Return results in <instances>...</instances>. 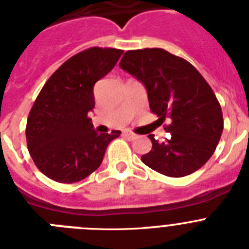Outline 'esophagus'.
Wrapping results in <instances>:
<instances>
[{
    "label": "esophagus",
    "mask_w": 249,
    "mask_h": 249,
    "mask_svg": "<svg viewBox=\"0 0 249 249\" xmlns=\"http://www.w3.org/2000/svg\"><path fill=\"white\" fill-rule=\"evenodd\" d=\"M123 136H124V137H126L127 140H129V141H133V140H136V138H137V135H135V133H133V132H131V131H124V132H123Z\"/></svg>",
    "instance_id": "esophagus-1"
}]
</instances>
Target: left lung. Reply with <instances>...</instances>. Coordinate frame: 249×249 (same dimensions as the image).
<instances>
[{
    "label": "left lung",
    "instance_id": "1",
    "mask_svg": "<svg viewBox=\"0 0 249 249\" xmlns=\"http://www.w3.org/2000/svg\"><path fill=\"white\" fill-rule=\"evenodd\" d=\"M120 67L146 87L151 111L171 120L164 142L148 136L152 149L141 157L142 162L168 177H184L201 168L223 131L221 105L202 74L162 48L127 51Z\"/></svg>",
    "mask_w": 249,
    "mask_h": 249
}]
</instances>
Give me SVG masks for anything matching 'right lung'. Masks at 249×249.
Masks as SVG:
<instances>
[{
	"label": "right lung",
	"mask_w": 249,
	"mask_h": 249,
	"mask_svg": "<svg viewBox=\"0 0 249 249\" xmlns=\"http://www.w3.org/2000/svg\"><path fill=\"white\" fill-rule=\"evenodd\" d=\"M122 50L92 47L74 54L48 78L37 96L26 127L37 168L59 183H74L98 168L109 142L121 131L97 133L89 112L94 83L116 66Z\"/></svg>",
	"instance_id": "1"
}]
</instances>
